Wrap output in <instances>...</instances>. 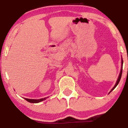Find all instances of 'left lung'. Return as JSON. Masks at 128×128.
Listing matches in <instances>:
<instances>
[{
  "instance_id": "obj_1",
  "label": "left lung",
  "mask_w": 128,
  "mask_h": 128,
  "mask_svg": "<svg viewBox=\"0 0 128 128\" xmlns=\"http://www.w3.org/2000/svg\"><path fill=\"white\" fill-rule=\"evenodd\" d=\"M121 64H122V66H121V72H120V75H119V76H118V80H117V82H116V83L115 86H114V87H113L111 89V90L110 91V92H111L114 89V88L116 87V86H118V84H119V82H120V80H121V75H122V64H123V60H122V61H121ZM109 92V93H110Z\"/></svg>"
}]
</instances>
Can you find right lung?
<instances>
[{"label":"right lung","mask_w":128,"mask_h":128,"mask_svg":"<svg viewBox=\"0 0 128 128\" xmlns=\"http://www.w3.org/2000/svg\"><path fill=\"white\" fill-rule=\"evenodd\" d=\"M46 98H47V97H45V98H40V99H30V98H24L27 101L29 102L38 103V102H40L42 101V100H44L45 99H46Z\"/></svg>","instance_id":"obj_1"}]
</instances>
